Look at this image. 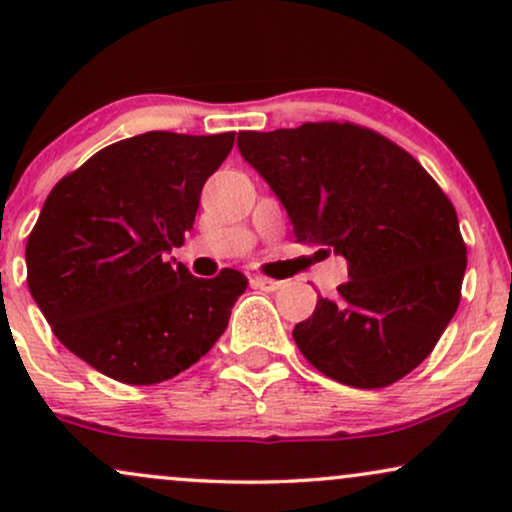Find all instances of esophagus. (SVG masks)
Here are the masks:
<instances>
[{"mask_svg":"<svg viewBox=\"0 0 512 512\" xmlns=\"http://www.w3.org/2000/svg\"><path fill=\"white\" fill-rule=\"evenodd\" d=\"M284 284L286 281L269 279V276H252V286H255V289H262V291H279Z\"/></svg>","mask_w":512,"mask_h":512,"instance_id":"34e87169","label":"esophagus"}]
</instances>
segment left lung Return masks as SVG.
Listing matches in <instances>:
<instances>
[{
  "label": "left lung",
  "instance_id": "obj_1",
  "mask_svg": "<svg viewBox=\"0 0 512 512\" xmlns=\"http://www.w3.org/2000/svg\"><path fill=\"white\" fill-rule=\"evenodd\" d=\"M301 245L349 262L337 298L293 330L322 375L378 390L411 373L455 315L467 269L457 211L402 146L354 122L240 132ZM315 252V255H317Z\"/></svg>",
  "mask_w": 512,
  "mask_h": 512
}]
</instances>
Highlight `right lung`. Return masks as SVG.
<instances>
[{
    "label": "right lung",
    "instance_id": "right-lung-1",
    "mask_svg": "<svg viewBox=\"0 0 512 512\" xmlns=\"http://www.w3.org/2000/svg\"><path fill=\"white\" fill-rule=\"evenodd\" d=\"M233 139L137 134L93 154L45 199L26 243L28 289L55 337L108 378H175L216 344L248 289L238 269L197 279L166 257L192 231Z\"/></svg>",
    "mask_w": 512,
    "mask_h": 512
}]
</instances>
